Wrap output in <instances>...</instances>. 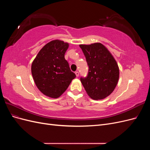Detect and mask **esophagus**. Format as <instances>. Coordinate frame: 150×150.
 I'll list each match as a JSON object with an SVG mask.
<instances>
[{"label": "esophagus", "instance_id": "esophagus-1", "mask_svg": "<svg viewBox=\"0 0 150 150\" xmlns=\"http://www.w3.org/2000/svg\"><path fill=\"white\" fill-rule=\"evenodd\" d=\"M75 74H76V77H78V76H79V72H78V71H76V72H75Z\"/></svg>", "mask_w": 150, "mask_h": 150}]
</instances>
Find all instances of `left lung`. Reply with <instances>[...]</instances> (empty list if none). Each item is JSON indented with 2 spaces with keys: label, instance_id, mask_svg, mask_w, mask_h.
Masks as SVG:
<instances>
[{
  "label": "left lung",
  "instance_id": "1",
  "mask_svg": "<svg viewBox=\"0 0 150 150\" xmlns=\"http://www.w3.org/2000/svg\"><path fill=\"white\" fill-rule=\"evenodd\" d=\"M89 66L86 78L81 81L88 96L94 100L106 98L118 82L119 67L108 49L99 42L80 44Z\"/></svg>",
  "mask_w": 150,
  "mask_h": 150
}]
</instances>
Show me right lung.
<instances>
[{
    "instance_id": "obj_1",
    "label": "right lung",
    "mask_w": 150,
    "mask_h": 150,
    "mask_svg": "<svg viewBox=\"0 0 150 150\" xmlns=\"http://www.w3.org/2000/svg\"><path fill=\"white\" fill-rule=\"evenodd\" d=\"M68 47L69 44L62 40H52L40 50L32 63L34 83L40 91L48 97L61 96L76 78L64 58Z\"/></svg>"
}]
</instances>
